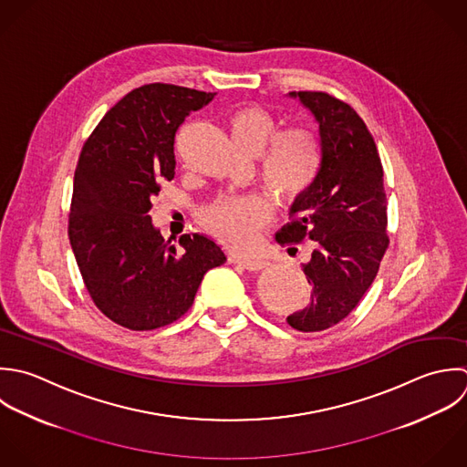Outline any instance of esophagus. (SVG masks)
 I'll use <instances>...</instances> for the list:
<instances>
[{
    "label": "esophagus",
    "instance_id": "34e87169",
    "mask_svg": "<svg viewBox=\"0 0 467 467\" xmlns=\"http://www.w3.org/2000/svg\"><path fill=\"white\" fill-rule=\"evenodd\" d=\"M236 264H240L247 271H262L269 265V262H265L262 258H238Z\"/></svg>",
    "mask_w": 467,
    "mask_h": 467
}]
</instances>
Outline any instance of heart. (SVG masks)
<instances>
[{
	"label": "heart",
	"mask_w": 467,
	"mask_h": 467,
	"mask_svg": "<svg viewBox=\"0 0 467 467\" xmlns=\"http://www.w3.org/2000/svg\"><path fill=\"white\" fill-rule=\"evenodd\" d=\"M229 132L247 154L260 158V180L285 203L298 200L317 180L322 143L307 125L280 127V119L262 105L249 103L229 116ZM271 202L260 192L223 196L202 211L205 229L229 247H249L269 222Z\"/></svg>",
	"instance_id": "heart-1"
}]
</instances>
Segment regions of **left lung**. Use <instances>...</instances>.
Returning a JSON list of instances; mask_svg holds the SVG:
<instances>
[{"mask_svg":"<svg viewBox=\"0 0 467 467\" xmlns=\"http://www.w3.org/2000/svg\"><path fill=\"white\" fill-rule=\"evenodd\" d=\"M291 96H298L320 123L322 160L317 180L295 200L276 242L315 244L304 265L311 302L289 315L287 324L318 333L340 324L371 287L389 247L388 198L377 143L357 110L322 90Z\"/></svg>","mask_w":467,"mask_h":467,"instance_id":"obj_1","label":"left lung"}]
</instances>
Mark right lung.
<instances>
[{"mask_svg":"<svg viewBox=\"0 0 467 467\" xmlns=\"http://www.w3.org/2000/svg\"><path fill=\"white\" fill-rule=\"evenodd\" d=\"M216 92L149 83L123 96L81 147L68 213V240L96 307L130 331L183 317L203 275L225 262L207 236L178 244L152 227L149 211L174 178V138L185 118Z\"/></svg>","mask_w":467,"mask_h":467,"instance_id":"add662e5","label":"right lung"}]
</instances>
